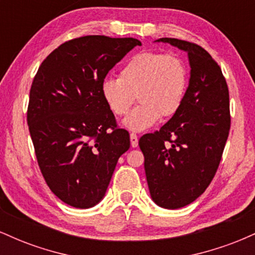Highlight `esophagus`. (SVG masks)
I'll return each mask as SVG.
<instances>
[{"label":"esophagus","instance_id":"1","mask_svg":"<svg viewBox=\"0 0 255 255\" xmlns=\"http://www.w3.org/2000/svg\"><path fill=\"white\" fill-rule=\"evenodd\" d=\"M130 145H131V147H136V146H137V136H136V134L130 133Z\"/></svg>","mask_w":255,"mask_h":255}]
</instances>
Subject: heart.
<instances>
[{
  "mask_svg": "<svg viewBox=\"0 0 255 255\" xmlns=\"http://www.w3.org/2000/svg\"><path fill=\"white\" fill-rule=\"evenodd\" d=\"M186 87L182 58L176 54L145 51L125 64L119 79H105L101 92L116 116L126 115L136 97L140 104L122 124L133 131H142L156 125L160 116L169 119L180 110Z\"/></svg>",
  "mask_w": 255,
  "mask_h": 255,
  "instance_id": "heart-1",
  "label": "heart"
}]
</instances>
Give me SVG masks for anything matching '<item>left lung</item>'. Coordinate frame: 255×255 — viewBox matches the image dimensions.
I'll use <instances>...</instances> for the list:
<instances>
[{"instance_id": "left-lung-1", "label": "left lung", "mask_w": 255, "mask_h": 255, "mask_svg": "<svg viewBox=\"0 0 255 255\" xmlns=\"http://www.w3.org/2000/svg\"><path fill=\"white\" fill-rule=\"evenodd\" d=\"M156 42L186 51L191 67L180 110L139 140L152 200L175 210L200 197L217 171L230 129L229 91L222 69L201 46L175 38Z\"/></svg>"}]
</instances>
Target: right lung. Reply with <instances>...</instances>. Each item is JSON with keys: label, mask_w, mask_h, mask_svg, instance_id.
I'll return each instance as SVG.
<instances>
[{"label": "right lung", "mask_w": 255, "mask_h": 255, "mask_svg": "<svg viewBox=\"0 0 255 255\" xmlns=\"http://www.w3.org/2000/svg\"><path fill=\"white\" fill-rule=\"evenodd\" d=\"M135 38L85 36L58 46L40 64L30 91L27 124L49 188L63 203L90 209L104 198L129 133L116 126L102 83Z\"/></svg>", "instance_id": "1"}]
</instances>
